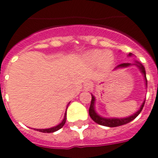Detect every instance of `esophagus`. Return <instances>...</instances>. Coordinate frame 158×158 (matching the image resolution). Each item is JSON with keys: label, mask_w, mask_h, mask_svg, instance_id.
<instances>
[{"label": "esophagus", "mask_w": 158, "mask_h": 158, "mask_svg": "<svg viewBox=\"0 0 158 158\" xmlns=\"http://www.w3.org/2000/svg\"><path fill=\"white\" fill-rule=\"evenodd\" d=\"M91 87H92V84L90 82H87V83L84 84V89L86 90H89Z\"/></svg>", "instance_id": "1"}]
</instances>
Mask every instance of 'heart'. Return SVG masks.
I'll return each mask as SVG.
<instances>
[{"instance_id":"heart-1","label":"heart","mask_w":158,"mask_h":158,"mask_svg":"<svg viewBox=\"0 0 158 158\" xmlns=\"http://www.w3.org/2000/svg\"><path fill=\"white\" fill-rule=\"evenodd\" d=\"M88 62L92 65H98L103 70H109L114 64V55L110 51L95 50L89 52L86 56Z\"/></svg>"}]
</instances>
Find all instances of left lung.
Segmentation results:
<instances>
[{
    "label": "left lung",
    "mask_w": 158,
    "mask_h": 158,
    "mask_svg": "<svg viewBox=\"0 0 158 158\" xmlns=\"http://www.w3.org/2000/svg\"><path fill=\"white\" fill-rule=\"evenodd\" d=\"M132 54L130 53L129 56H131ZM131 65V64L129 63H123L120 64L118 65L117 66L116 69L118 68H125V67H127V66ZM136 65L138 66V68L140 69L141 72L143 73V74L144 75V78H145V80H146V86L148 87V80H147V77H146V71H145V69L143 67L141 64L138 63L137 62V64ZM94 96L92 95V99H91V103H90V107L89 109V114L90 118L94 121L95 123H97L99 125H103V126H106V127H118V126H121V125H124L127 124L128 123H130L131 121H132L133 119H135L138 115L141 113V111L143 110V106H144V103H145V101L143 102L142 106H141L140 109L138 110V112H136V114H134L132 116L128 117V118H102L99 115L96 114V112L94 110Z\"/></svg>",
    "instance_id": "8db88e82"
}]
</instances>
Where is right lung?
Returning <instances> with one entry per match:
<instances>
[{
	"label": "right lung",
	"mask_w": 158,
	"mask_h": 158,
	"mask_svg": "<svg viewBox=\"0 0 158 158\" xmlns=\"http://www.w3.org/2000/svg\"><path fill=\"white\" fill-rule=\"evenodd\" d=\"M66 122V113L64 114V118L63 121L60 123V124L57 125V126H55L54 127H51V128H47V129H36V131H39V132H47V133H50V132H54L55 131H58L59 129H60L61 127H63L64 123Z\"/></svg>",
	"instance_id": "right-lung-1"
}]
</instances>
